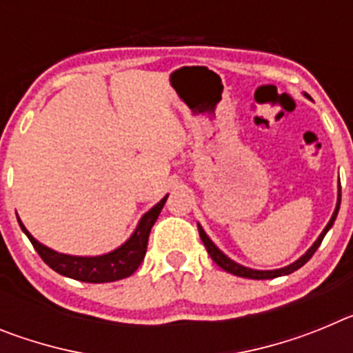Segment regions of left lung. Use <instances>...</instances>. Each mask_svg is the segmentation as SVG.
<instances>
[{"mask_svg": "<svg viewBox=\"0 0 353 353\" xmlns=\"http://www.w3.org/2000/svg\"><path fill=\"white\" fill-rule=\"evenodd\" d=\"M339 205H341V185H339V192H338V205H336V210L334 214H332V217H330L329 224L325 226V230L322 232V235L318 236L316 242H314L313 245L310 248V251L305 252L304 256L299 258L295 263L288 265V267H285V269H277V270H252V269H248V267H242V265L235 263V261H232L230 258L226 256V254H223V252L219 251V249L215 248L214 242H212L210 239L207 236V233L201 230V226H198V232H199V236H201V240H203L205 248H207L208 254H210L212 260L215 261V263L219 265L221 269L226 270V272L233 274V276H239V277H248V279H274V277H279V276H288V274L295 272L297 269H301L302 265H305L307 261L311 260V256L314 254V251H316L318 248H320V244H322L323 236H325V233L329 232L330 226L334 224L336 221V215H338V210H339Z\"/></svg>", "mask_w": 353, "mask_h": 353, "instance_id": "1", "label": "left lung"}]
</instances>
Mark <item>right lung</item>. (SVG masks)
<instances>
[{"mask_svg": "<svg viewBox=\"0 0 353 353\" xmlns=\"http://www.w3.org/2000/svg\"><path fill=\"white\" fill-rule=\"evenodd\" d=\"M166 198H162L152 210L146 212L139 221L136 232L132 233L125 244L118 248L117 251L108 252L104 256H93V258H83V256H68V254H61L52 249L46 248L40 242H37L33 236L30 235L23 223L19 221L23 232L26 233L30 242L33 244L35 251L39 252V256L42 258L43 263L49 265L54 272L61 274V276L72 277L77 281L84 283H111L129 277L138 270L141 265L143 258L146 254V245H148V235L150 230L157 221L159 214H161L162 207L166 203Z\"/></svg>", "mask_w": 353, "mask_h": 353, "instance_id": "add662e5", "label": "right lung"}]
</instances>
